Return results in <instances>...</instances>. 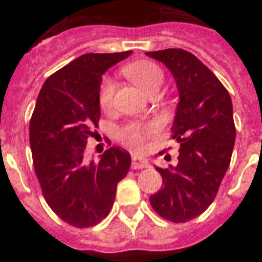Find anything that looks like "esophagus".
Returning a JSON list of instances; mask_svg holds the SVG:
<instances>
[{
  "label": "esophagus",
  "instance_id": "esophagus-1",
  "mask_svg": "<svg viewBox=\"0 0 262 262\" xmlns=\"http://www.w3.org/2000/svg\"><path fill=\"white\" fill-rule=\"evenodd\" d=\"M148 166H149V163L145 159H143V158H140L137 155L132 156V168L137 170V168H145Z\"/></svg>",
  "mask_w": 262,
  "mask_h": 262
}]
</instances>
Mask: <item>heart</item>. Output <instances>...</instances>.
<instances>
[{
    "label": "heart",
    "instance_id": "1",
    "mask_svg": "<svg viewBox=\"0 0 262 262\" xmlns=\"http://www.w3.org/2000/svg\"><path fill=\"white\" fill-rule=\"evenodd\" d=\"M123 75L140 88V90L149 94L156 88H160L164 80L163 71L156 63L151 61H136L123 68ZM115 92V81L111 77H106L102 81L100 91H99V103L103 108H108L113 104ZM159 130L158 122H132L121 129L119 140L126 147L140 151L145 147L147 139L149 136L155 135Z\"/></svg>",
    "mask_w": 262,
    "mask_h": 262
}]
</instances>
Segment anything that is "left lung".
I'll list each match as a JSON object with an SVG mask.
<instances>
[{"mask_svg":"<svg viewBox=\"0 0 262 262\" xmlns=\"http://www.w3.org/2000/svg\"><path fill=\"white\" fill-rule=\"evenodd\" d=\"M171 72L178 91L172 132L181 143L178 163L155 166L163 187L149 197L162 217L185 223L215 200L231 160L235 125L230 94L195 55L182 49L148 51Z\"/></svg>","mask_w":262,"mask_h":262,"instance_id":"1","label":"left lung"}]
</instances>
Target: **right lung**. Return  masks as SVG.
Returning <instances> with one entry per match:
<instances>
[{"label":"right lung","mask_w":262,"mask_h":262,"mask_svg":"<svg viewBox=\"0 0 262 262\" xmlns=\"http://www.w3.org/2000/svg\"><path fill=\"white\" fill-rule=\"evenodd\" d=\"M130 54L81 55L50 76L36 99L30 122L35 172L49 207L75 227H91L108 215L117 185L130 168L129 152L119 147L99 162L85 158L100 118L102 76Z\"/></svg>","instance_id":"add662e5"}]
</instances>
